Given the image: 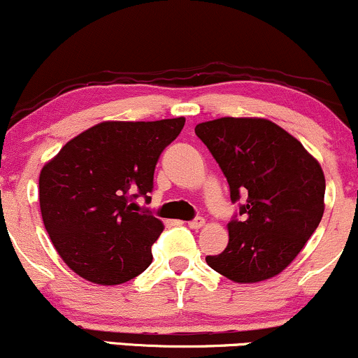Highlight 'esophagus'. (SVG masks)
Returning <instances> with one entry per match:
<instances>
[{
	"label": "esophagus",
	"mask_w": 358,
	"mask_h": 358,
	"mask_svg": "<svg viewBox=\"0 0 358 358\" xmlns=\"http://www.w3.org/2000/svg\"><path fill=\"white\" fill-rule=\"evenodd\" d=\"M205 225V219H202V217H196V219H193V220H190L188 222V227L190 229H202Z\"/></svg>",
	"instance_id": "34e87169"
}]
</instances>
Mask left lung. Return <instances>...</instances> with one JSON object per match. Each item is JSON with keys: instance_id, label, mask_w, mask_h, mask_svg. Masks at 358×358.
I'll return each mask as SVG.
<instances>
[{"instance_id": "1", "label": "left lung", "mask_w": 358, "mask_h": 358, "mask_svg": "<svg viewBox=\"0 0 358 358\" xmlns=\"http://www.w3.org/2000/svg\"><path fill=\"white\" fill-rule=\"evenodd\" d=\"M195 134L227 178L239 219L227 224L229 244L205 261L234 282L274 278L313 236L324 210V175L305 146L262 117L200 122Z\"/></svg>"}]
</instances>
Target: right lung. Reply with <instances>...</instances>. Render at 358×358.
Segmentation results:
<instances>
[{
	"label": "right lung",
	"mask_w": 358,
	"mask_h": 358,
	"mask_svg": "<svg viewBox=\"0 0 358 358\" xmlns=\"http://www.w3.org/2000/svg\"><path fill=\"white\" fill-rule=\"evenodd\" d=\"M185 117L104 121L67 143L40 171L42 219L65 264L94 285H122L153 261L163 224L134 212L153 190L159 155Z\"/></svg>",
	"instance_id": "1"
}]
</instances>
